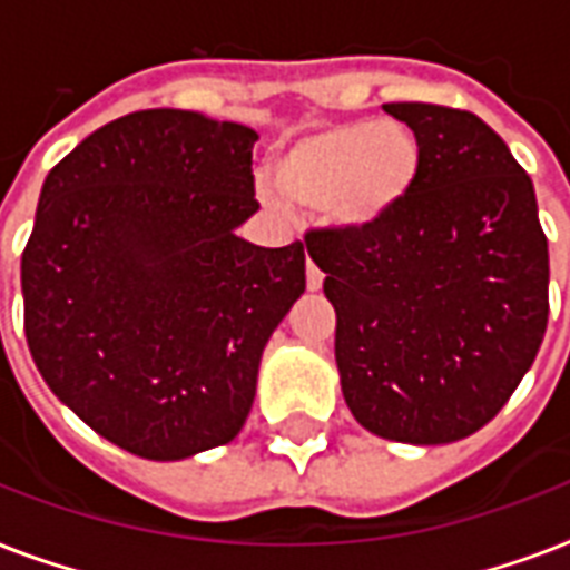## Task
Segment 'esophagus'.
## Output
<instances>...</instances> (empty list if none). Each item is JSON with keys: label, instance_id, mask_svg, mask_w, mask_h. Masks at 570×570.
<instances>
[{"label": "esophagus", "instance_id": "34e87169", "mask_svg": "<svg viewBox=\"0 0 570 570\" xmlns=\"http://www.w3.org/2000/svg\"><path fill=\"white\" fill-rule=\"evenodd\" d=\"M322 281H325V275H322V268L313 263L311 257H307V289L311 293H316V289H322Z\"/></svg>", "mask_w": 570, "mask_h": 570}]
</instances>
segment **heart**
I'll return each mask as SVG.
<instances>
[{
    "label": "heart",
    "instance_id": "obj_1",
    "mask_svg": "<svg viewBox=\"0 0 570 570\" xmlns=\"http://www.w3.org/2000/svg\"><path fill=\"white\" fill-rule=\"evenodd\" d=\"M423 168L414 129L399 120H348L298 138L275 159L277 191L316 209L334 230H375L399 213ZM281 206L275 191H263Z\"/></svg>",
    "mask_w": 570,
    "mask_h": 570
}]
</instances>
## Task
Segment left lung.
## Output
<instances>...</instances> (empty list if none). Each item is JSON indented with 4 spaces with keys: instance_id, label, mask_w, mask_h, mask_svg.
<instances>
[{
    "instance_id": "1",
    "label": "left lung",
    "mask_w": 570,
    "mask_h": 570,
    "mask_svg": "<svg viewBox=\"0 0 570 570\" xmlns=\"http://www.w3.org/2000/svg\"><path fill=\"white\" fill-rule=\"evenodd\" d=\"M423 147L420 180L375 230H311L337 311L340 384L364 429L452 443L509 402L548 328L550 259L530 174L473 111L384 102Z\"/></svg>"
}]
</instances>
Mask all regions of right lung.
Listing matches in <instances>:
<instances>
[{"mask_svg":"<svg viewBox=\"0 0 570 570\" xmlns=\"http://www.w3.org/2000/svg\"><path fill=\"white\" fill-rule=\"evenodd\" d=\"M257 132L145 109L47 174L22 250L26 340L49 390L120 450L180 461L245 425L263 348L304 293V245L236 236Z\"/></svg>","mask_w":570,"mask_h":570,"instance_id":"1","label":"right lung"}]
</instances>
